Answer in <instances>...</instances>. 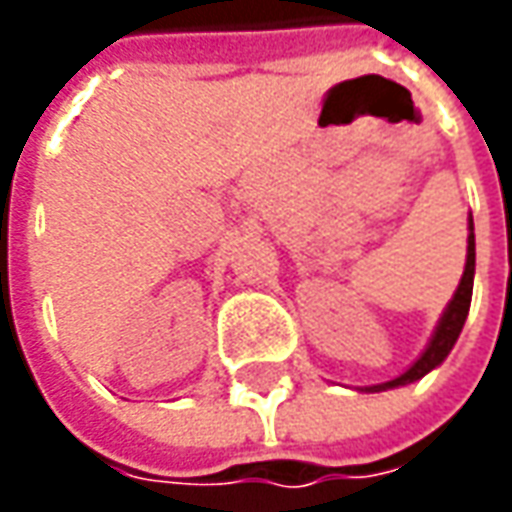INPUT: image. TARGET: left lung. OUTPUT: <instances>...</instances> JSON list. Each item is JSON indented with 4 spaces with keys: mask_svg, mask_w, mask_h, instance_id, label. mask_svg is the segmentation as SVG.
Instances as JSON below:
<instances>
[{
    "mask_svg": "<svg viewBox=\"0 0 512 512\" xmlns=\"http://www.w3.org/2000/svg\"><path fill=\"white\" fill-rule=\"evenodd\" d=\"M473 273H476V236H473V219H470V236H467V265H464L462 282H459V290H456L453 302H450L447 310H444L442 322H439V327H436L433 339H430L427 350L422 353V359L413 364L407 373H402L399 379L376 384V387H367V390H390V387H399V384L416 382V379H422L424 373H430L433 367H439V364L447 359V353L453 350V344H456L459 333H462L464 319H467V310H470V299H473Z\"/></svg>",
    "mask_w": 512,
    "mask_h": 512,
    "instance_id": "1",
    "label": "left lung"
}]
</instances>
